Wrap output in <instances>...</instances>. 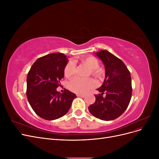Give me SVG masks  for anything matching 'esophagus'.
Wrapping results in <instances>:
<instances>
[{
  "label": "esophagus",
  "mask_w": 159,
  "mask_h": 159,
  "mask_svg": "<svg viewBox=\"0 0 159 159\" xmlns=\"http://www.w3.org/2000/svg\"><path fill=\"white\" fill-rule=\"evenodd\" d=\"M77 96H78V97H80V98H84L85 97V95H83V94H77Z\"/></svg>",
  "instance_id": "esophagus-1"
}]
</instances>
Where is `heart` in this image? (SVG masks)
Here are the masks:
<instances>
[{"label":"heart","mask_w":159,"mask_h":159,"mask_svg":"<svg viewBox=\"0 0 159 159\" xmlns=\"http://www.w3.org/2000/svg\"><path fill=\"white\" fill-rule=\"evenodd\" d=\"M81 62L89 68V74L98 78H102L103 76V70L99 68V61L95 57L86 56L81 59ZM75 66L74 62L70 61L64 68V75L66 78H70L75 74ZM96 85L95 81L91 78L82 79L75 78L71 80L68 84L69 89L73 92L78 94H84L94 88Z\"/></svg>","instance_id":"heart-1"}]
</instances>
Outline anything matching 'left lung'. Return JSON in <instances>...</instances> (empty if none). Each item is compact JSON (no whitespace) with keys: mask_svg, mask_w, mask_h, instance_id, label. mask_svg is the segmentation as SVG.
<instances>
[{"mask_svg":"<svg viewBox=\"0 0 159 159\" xmlns=\"http://www.w3.org/2000/svg\"><path fill=\"white\" fill-rule=\"evenodd\" d=\"M94 54L102 60L105 66V80L97 90L95 102L89 106L94 117L103 121H111L121 115L128 107L131 98V74L123 62L107 50ZM106 93V97L102 95Z\"/></svg>","mask_w":159,"mask_h":159,"instance_id":"1","label":"left lung"}]
</instances>
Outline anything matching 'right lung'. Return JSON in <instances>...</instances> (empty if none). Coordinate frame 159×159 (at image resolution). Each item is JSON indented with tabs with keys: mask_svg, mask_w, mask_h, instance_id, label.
Here are the masks:
<instances>
[{
	"mask_svg": "<svg viewBox=\"0 0 159 159\" xmlns=\"http://www.w3.org/2000/svg\"><path fill=\"white\" fill-rule=\"evenodd\" d=\"M68 63L64 54L52 53L37 59L28 73L27 99L34 111L42 119L51 121L63 117L77 97L69 90L62 93L56 90Z\"/></svg>",
	"mask_w": 159,
	"mask_h": 159,
	"instance_id": "obj_1",
	"label": "right lung"
}]
</instances>
